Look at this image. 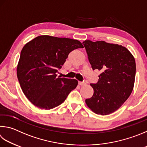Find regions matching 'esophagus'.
Wrapping results in <instances>:
<instances>
[{"mask_svg": "<svg viewBox=\"0 0 147 147\" xmlns=\"http://www.w3.org/2000/svg\"><path fill=\"white\" fill-rule=\"evenodd\" d=\"M78 84L80 85V86H83V85H85V82H78Z\"/></svg>", "mask_w": 147, "mask_h": 147, "instance_id": "obj_1", "label": "esophagus"}]
</instances>
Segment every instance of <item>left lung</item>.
I'll return each instance as SVG.
<instances>
[{
	"instance_id": "1",
	"label": "left lung",
	"mask_w": 147,
	"mask_h": 147,
	"mask_svg": "<svg viewBox=\"0 0 147 147\" xmlns=\"http://www.w3.org/2000/svg\"><path fill=\"white\" fill-rule=\"evenodd\" d=\"M93 70L101 71L97 84H90L92 96L85 100L90 110L108 115L121 107L132 92L136 62L126 47L105 41L83 42Z\"/></svg>"
}]
</instances>
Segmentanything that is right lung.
<instances>
[{"label":"right lung","mask_w":147,"mask_h":147,"mask_svg":"<svg viewBox=\"0 0 147 147\" xmlns=\"http://www.w3.org/2000/svg\"><path fill=\"white\" fill-rule=\"evenodd\" d=\"M84 46L68 38L41 35L23 47L17 74L26 98L37 107L49 110L62 104L78 85L74 79L57 78L69 53Z\"/></svg>","instance_id":"1"}]
</instances>
